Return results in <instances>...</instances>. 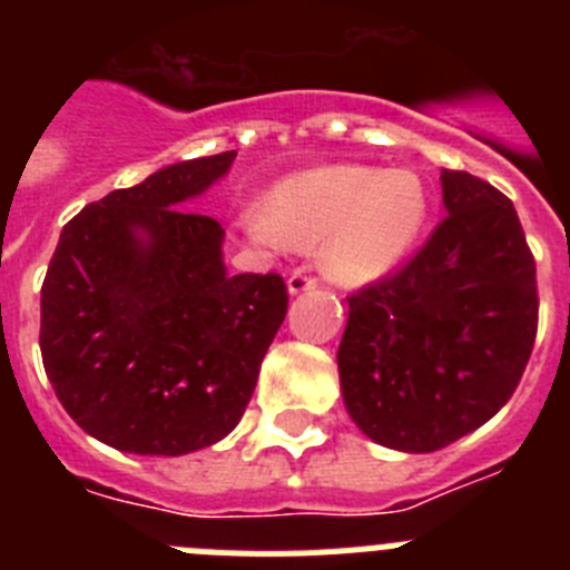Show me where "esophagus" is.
<instances>
[{"mask_svg": "<svg viewBox=\"0 0 570 570\" xmlns=\"http://www.w3.org/2000/svg\"><path fill=\"white\" fill-rule=\"evenodd\" d=\"M316 279L308 274V271H294L288 276V294H305V291H314Z\"/></svg>", "mask_w": 570, "mask_h": 570, "instance_id": "1", "label": "esophagus"}]
</instances>
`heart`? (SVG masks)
<instances>
[{
	"instance_id": "heart-1",
	"label": "heart",
	"mask_w": 570,
	"mask_h": 570,
	"mask_svg": "<svg viewBox=\"0 0 570 570\" xmlns=\"http://www.w3.org/2000/svg\"><path fill=\"white\" fill-rule=\"evenodd\" d=\"M431 196L414 170L328 165L282 179L254 234L294 248H320L342 285H367L400 265L428 223Z\"/></svg>"
}]
</instances>
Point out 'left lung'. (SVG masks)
Returning a JSON list of instances; mask_svg holds the SVG:
<instances>
[{
  "label": "left lung",
  "instance_id": "8db88e82",
  "mask_svg": "<svg viewBox=\"0 0 570 570\" xmlns=\"http://www.w3.org/2000/svg\"><path fill=\"white\" fill-rule=\"evenodd\" d=\"M448 216L394 274L347 296L342 396L362 434L431 454L485 425L537 340V262L513 203L442 170Z\"/></svg>",
  "mask_w": 570,
  "mask_h": 570
}]
</instances>
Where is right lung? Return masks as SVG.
I'll return each mask as SVG.
<instances>
[{
  "instance_id": "add662e5",
  "label": "right lung",
  "mask_w": 570,
  "mask_h": 570,
  "mask_svg": "<svg viewBox=\"0 0 570 570\" xmlns=\"http://www.w3.org/2000/svg\"><path fill=\"white\" fill-rule=\"evenodd\" d=\"M236 150L90 203L42 282L45 374L70 420L116 451L179 456L228 436L288 314L279 274L228 276L223 225L183 205Z\"/></svg>"
}]
</instances>
